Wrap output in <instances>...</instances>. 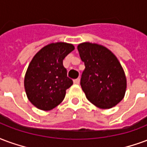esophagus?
Returning <instances> with one entry per match:
<instances>
[{
  "label": "esophagus",
  "instance_id": "obj_1",
  "mask_svg": "<svg viewBox=\"0 0 147 147\" xmlns=\"http://www.w3.org/2000/svg\"><path fill=\"white\" fill-rule=\"evenodd\" d=\"M74 83L76 84H78L80 83V78H77V79H74Z\"/></svg>",
  "mask_w": 147,
  "mask_h": 147
}]
</instances>
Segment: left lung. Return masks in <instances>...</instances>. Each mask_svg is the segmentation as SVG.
I'll use <instances>...</instances> for the list:
<instances>
[{"mask_svg":"<svg viewBox=\"0 0 147 147\" xmlns=\"http://www.w3.org/2000/svg\"><path fill=\"white\" fill-rule=\"evenodd\" d=\"M85 69L81 86L86 98L101 109H110L121 101L127 87L124 69L117 58L106 47L89 42L78 45Z\"/></svg>","mask_w":147,"mask_h":147,"instance_id":"8db88e82","label":"left lung"}]
</instances>
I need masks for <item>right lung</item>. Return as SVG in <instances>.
Wrapping results in <instances>:
<instances>
[{
	"label": "right lung",
	"instance_id": "1",
	"mask_svg": "<svg viewBox=\"0 0 147 147\" xmlns=\"http://www.w3.org/2000/svg\"><path fill=\"white\" fill-rule=\"evenodd\" d=\"M74 50L64 42L51 43L35 55L29 64L24 79L27 98L42 110H51L63 101L73 81L67 77L63 59Z\"/></svg>",
	"mask_w": 147,
	"mask_h": 147
}]
</instances>
